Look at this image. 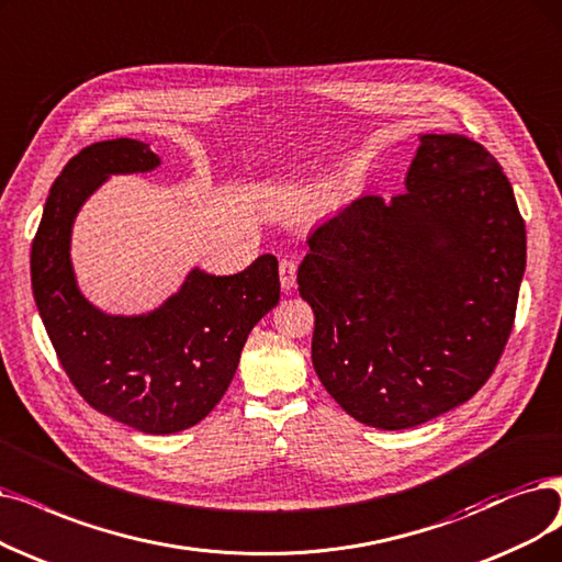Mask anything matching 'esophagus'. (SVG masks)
<instances>
[{
  "label": "esophagus",
  "mask_w": 562,
  "mask_h": 562,
  "mask_svg": "<svg viewBox=\"0 0 562 562\" xmlns=\"http://www.w3.org/2000/svg\"><path fill=\"white\" fill-rule=\"evenodd\" d=\"M279 277H281V288L283 290H290L295 285V279H297V262L290 260V258H283L279 262Z\"/></svg>",
  "instance_id": "esophagus-1"
}]
</instances>
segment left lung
<instances>
[{
	"label": "left lung",
	"instance_id": "1",
	"mask_svg": "<svg viewBox=\"0 0 562 562\" xmlns=\"http://www.w3.org/2000/svg\"><path fill=\"white\" fill-rule=\"evenodd\" d=\"M406 193L357 198L308 235L297 283L311 359L367 426L411 429L475 396L514 327L526 223L501 164L459 133H426Z\"/></svg>",
	"mask_w": 562,
	"mask_h": 562
}]
</instances>
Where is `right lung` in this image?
<instances>
[{"label": "right lung", "mask_w": 562, "mask_h": 562, "mask_svg": "<svg viewBox=\"0 0 562 562\" xmlns=\"http://www.w3.org/2000/svg\"><path fill=\"white\" fill-rule=\"evenodd\" d=\"M131 138L80 149L64 166L32 241V290L59 364L94 411L143 434H177L226 394L246 336L279 304V262L260 256L233 277L200 269L145 316H108L76 285L69 258L78 210L110 175L159 166Z\"/></svg>", "instance_id": "obj_1"}]
</instances>
